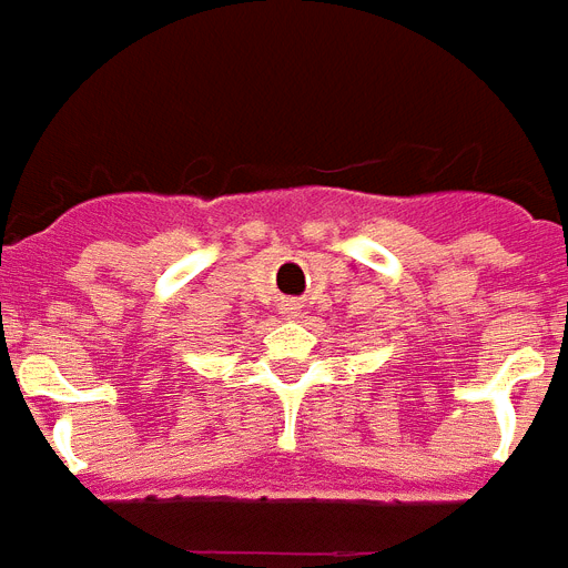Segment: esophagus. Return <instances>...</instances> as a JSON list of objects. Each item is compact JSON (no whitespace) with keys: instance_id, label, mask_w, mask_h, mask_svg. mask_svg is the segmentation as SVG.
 <instances>
[{"instance_id":"34e87169","label":"esophagus","mask_w":568,"mask_h":568,"mask_svg":"<svg viewBox=\"0 0 568 568\" xmlns=\"http://www.w3.org/2000/svg\"><path fill=\"white\" fill-rule=\"evenodd\" d=\"M281 311L287 313V316H298V313H302V305H296V302H287V305H281Z\"/></svg>"}]
</instances>
